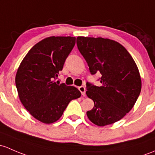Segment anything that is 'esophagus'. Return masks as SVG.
<instances>
[{"mask_svg":"<svg viewBox=\"0 0 155 155\" xmlns=\"http://www.w3.org/2000/svg\"><path fill=\"white\" fill-rule=\"evenodd\" d=\"M79 90L82 93V95H85V87L84 86H80V87H79Z\"/></svg>","mask_w":155,"mask_h":155,"instance_id":"esophagus-1","label":"esophagus"}]
</instances>
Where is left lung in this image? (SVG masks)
<instances>
[{"mask_svg": "<svg viewBox=\"0 0 155 155\" xmlns=\"http://www.w3.org/2000/svg\"><path fill=\"white\" fill-rule=\"evenodd\" d=\"M76 45L91 75H102L99 87L86 83V94L94 102L87 117L98 126L116 123L131 110L140 94L136 63L123 45L108 38L79 36Z\"/></svg>", "mask_w": 155, "mask_h": 155, "instance_id": "8db88e82", "label": "left lung"}]
</instances>
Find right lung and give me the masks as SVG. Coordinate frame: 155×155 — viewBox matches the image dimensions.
I'll use <instances>...</instances> for the list:
<instances>
[{"instance_id":"1","label":"right lung","mask_w":155,"mask_h":155,"mask_svg":"<svg viewBox=\"0 0 155 155\" xmlns=\"http://www.w3.org/2000/svg\"><path fill=\"white\" fill-rule=\"evenodd\" d=\"M75 44V37L43 39L30 49L18 69L15 85L19 99L30 114L42 123H55L69 102L81 97L76 87L54 81Z\"/></svg>"}]
</instances>
